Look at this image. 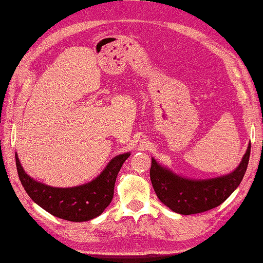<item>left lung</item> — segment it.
I'll return each instance as SVG.
<instances>
[{"label": "left lung", "mask_w": 263, "mask_h": 263, "mask_svg": "<svg viewBox=\"0 0 263 263\" xmlns=\"http://www.w3.org/2000/svg\"><path fill=\"white\" fill-rule=\"evenodd\" d=\"M251 143L234 171L212 178H190L151 158L150 178L157 197L163 205L182 215L197 214L221 205L234 192L245 175L250 160Z\"/></svg>", "instance_id": "obj_1"}]
</instances>
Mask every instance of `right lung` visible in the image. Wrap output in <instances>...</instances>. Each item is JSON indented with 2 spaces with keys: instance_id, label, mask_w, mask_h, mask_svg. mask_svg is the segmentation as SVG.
I'll return each mask as SVG.
<instances>
[{
  "instance_id": "add662e5",
  "label": "right lung",
  "mask_w": 263,
  "mask_h": 263,
  "mask_svg": "<svg viewBox=\"0 0 263 263\" xmlns=\"http://www.w3.org/2000/svg\"><path fill=\"white\" fill-rule=\"evenodd\" d=\"M129 156L130 152L116 156L91 181L71 187L51 186L34 180L24 171L17 152L16 165L19 180L35 204L59 219L85 222L100 216L110 205L118 173Z\"/></svg>"
}]
</instances>
